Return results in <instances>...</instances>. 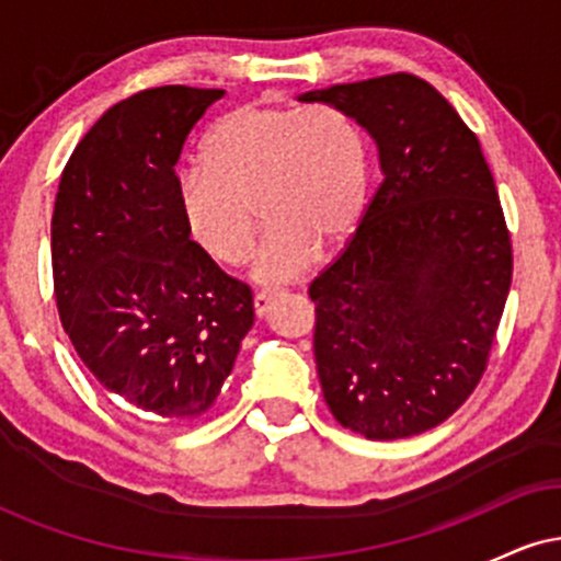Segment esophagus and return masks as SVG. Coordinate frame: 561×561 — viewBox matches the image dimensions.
<instances>
[{"label": "esophagus", "mask_w": 561, "mask_h": 561, "mask_svg": "<svg viewBox=\"0 0 561 561\" xmlns=\"http://www.w3.org/2000/svg\"><path fill=\"white\" fill-rule=\"evenodd\" d=\"M279 298V293H259L253 298V311H255V317L259 319H263L266 317L268 311H272V302Z\"/></svg>", "instance_id": "1"}]
</instances>
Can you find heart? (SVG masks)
<instances>
[{"instance_id": "heart-1", "label": "heart", "mask_w": 561, "mask_h": 561, "mask_svg": "<svg viewBox=\"0 0 561 561\" xmlns=\"http://www.w3.org/2000/svg\"><path fill=\"white\" fill-rule=\"evenodd\" d=\"M203 169L176 179L186 234L208 259L240 266L253 250L259 216L266 240L255 253L259 285H287L356 234L369 203V152L358 126L327 107L244 105L203 139Z\"/></svg>"}]
</instances>
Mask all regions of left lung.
Here are the masks:
<instances>
[{
	"label": "left lung",
	"mask_w": 561,
	"mask_h": 561,
	"mask_svg": "<svg viewBox=\"0 0 561 561\" xmlns=\"http://www.w3.org/2000/svg\"><path fill=\"white\" fill-rule=\"evenodd\" d=\"M375 139L382 184L308 287L313 356L343 427L398 440L446 422L480 382L512 285V242L480 141L411 73L298 96Z\"/></svg>",
	"instance_id": "1"
}]
</instances>
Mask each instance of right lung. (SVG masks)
<instances>
[{
    "instance_id": "right-lung-1",
    "label": "right lung",
    "mask_w": 561,
    "mask_h": 561,
    "mask_svg": "<svg viewBox=\"0 0 561 561\" xmlns=\"http://www.w3.org/2000/svg\"><path fill=\"white\" fill-rule=\"evenodd\" d=\"M224 89L113 105L70 156L53 214L60 321L96 382L156 422L199 416L253 327V293L186 234L176 163Z\"/></svg>"
}]
</instances>
